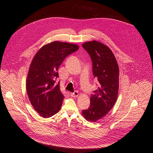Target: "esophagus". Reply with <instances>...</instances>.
Listing matches in <instances>:
<instances>
[{
	"instance_id": "esophagus-1",
	"label": "esophagus",
	"mask_w": 153,
	"mask_h": 153,
	"mask_svg": "<svg viewBox=\"0 0 153 153\" xmlns=\"http://www.w3.org/2000/svg\"><path fill=\"white\" fill-rule=\"evenodd\" d=\"M70 94H71V97H77V96L79 95V92L77 91H75L74 92L71 93Z\"/></svg>"
}]
</instances>
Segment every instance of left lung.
Masks as SVG:
<instances>
[{
  "mask_svg": "<svg viewBox=\"0 0 153 153\" xmlns=\"http://www.w3.org/2000/svg\"><path fill=\"white\" fill-rule=\"evenodd\" d=\"M82 47L89 53L92 62V72L99 87L91 95V105L82 111L87 121L95 122L105 117L117 101L119 87V68L114 53L104 44L88 42Z\"/></svg>",
  "mask_w": 153,
  "mask_h": 153,
  "instance_id": "obj_1",
  "label": "left lung"
}]
</instances>
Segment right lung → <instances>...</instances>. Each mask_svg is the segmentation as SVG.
Wrapping results in <instances>:
<instances>
[{
    "label": "right lung",
    "mask_w": 153,
    "mask_h": 153,
    "mask_svg": "<svg viewBox=\"0 0 153 153\" xmlns=\"http://www.w3.org/2000/svg\"><path fill=\"white\" fill-rule=\"evenodd\" d=\"M76 44L53 42L44 45L31 61L27 79L30 103L39 115L49 118L61 109L64 95L60 91L58 70L68 55L78 50Z\"/></svg>",
    "instance_id": "1"
}]
</instances>
